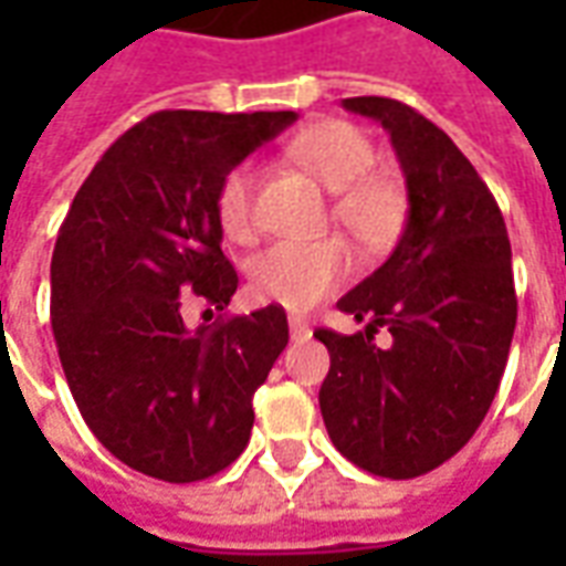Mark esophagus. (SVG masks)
<instances>
[{
  "mask_svg": "<svg viewBox=\"0 0 566 566\" xmlns=\"http://www.w3.org/2000/svg\"><path fill=\"white\" fill-rule=\"evenodd\" d=\"M287 327H291V339H308V336H312V327H308L303 318H291L287 321Z\"/></svg>",
  "mask_w": 566,
  "mask_h": 566,
  "instance_id": "34e87169",
  "label": "esophagus"
}]
</instances>
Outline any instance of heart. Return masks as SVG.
I'll list each match as a JSON object with an SVG mask.
<instances>
[{
  "label": "heart",
  "mask_w": 566,
  "mask_h": 566,
  "mask_svg": "<svg viewBox=\"0 0 566 566\" xmlns=\"http://www.w3.org/2000/svg\"><path fill=\"white\" fill-rule=\"evenodd\" d=\"M287 157L333 190V221L367 251H381L406 223V190L394 175L373 172L376 150L348 120H318L287 142ZM254 163L242 160L223 172L214 214L233 242L254 233ZM352 275V251L339 239L275 242L248 263V291L260 303L308 312L339 291Z\"/></svg>",
  "instance_id": "1"
}]
</instances>
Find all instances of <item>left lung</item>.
I'll list each match as a JSON object with an SVG mask.
<instances>
[{
	"label": "left lung",
	"mask_w": 566,
	"mask_h": 566,
	"mask_svg": "<svg viewBox=\"0 0 566 566\" xmlns=\"http://www.w3.org/2000/svg\"><path fill=\"white\" fill-rule=\"evenodd\" d=\"M388 129L409 214L391 258L336 303L364 331H318L331 373L318 403L333 446L367 473L412 479L470 442L491 409L515 333L506 223L458 145L416 108L343 99ZM392 333L376 344L375 333Z\"/></svg>",
	"instance_id": "left-lung-1"
}]
</instances>
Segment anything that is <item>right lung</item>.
Segmentation results:
<instances>
[{
    "mask_svg": "<svg viewBox=\"0 0 566 566\" xmlns=\"http://www.w3.org/2000/svg\"><path fill=\"white\" fill-rule=\"evenodd\" d=\"M294 120L157 112L105 150L60 227L51 327L69 391L93 437L139 473L199 482L245 451L287 315L266 306L190 331L181 306L223 308L235 294L214 193Z\"/></svg>",
    "mask_w": 566,
    "mask_h": 566,
    "instance_id": "1",
    "label": "right lung"
}]
</instances>
